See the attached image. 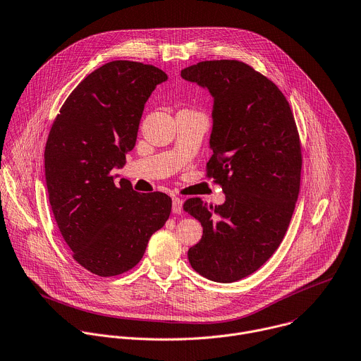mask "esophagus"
<instances>
[{
	"label": "esophagus",
	"mask_w": 361,
	"mask_h": 361,
	"mask_svg": "<svg viewBox=\"0 0 361 361\" xmlns=\"http://www.w3.org/2000/svg\"><path fill=\"white\" fill-rule=\"evenodd\" d=\"M183 211V200L178 197L173 198V212L174 214H181Z\"/></svg>",
	"instance_id": "obj_1"
}]
</instances>
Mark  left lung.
<instances>
[{"label":"left lung","mask_w":361,"mask_h":361,"mask_svg":"<svg viewBox=\"0 0 361 361\" xmlns=\"http://www.w3.org/2000/svg\"><path fill=\"white\" fill-rule=\"evenodd\" d=\"M181 76L214 97L207 177L225 194L222 205L184 202L202 225L188 261L201 276L231 283L258 271L288 231L300 188L299 133L285 94L241 61H202Z\"/></svg>","instance_id":"1"}]
</instances>
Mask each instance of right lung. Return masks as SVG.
Here are the masks:
<instances>
[{
    "label": "right lung",
    "mask_w": 361,
    "mask_h": 361,
    "mask_svg": "<svg viewBox=\"0 0 361 361\" xmlns=\"http://www.w3.org/2000/svg\"><path fill=\"white\" fill-rule=\"evenodd\" d=\"M167 75L113 61L87 75L55 117L45 146V178L58 228L73 259L97 276L122 275L145 255L170 216L171 198L114 181L139 132L145 103Z\"/></svg>",
    "instance_id": "right-lung-1"
}]
</instances>
